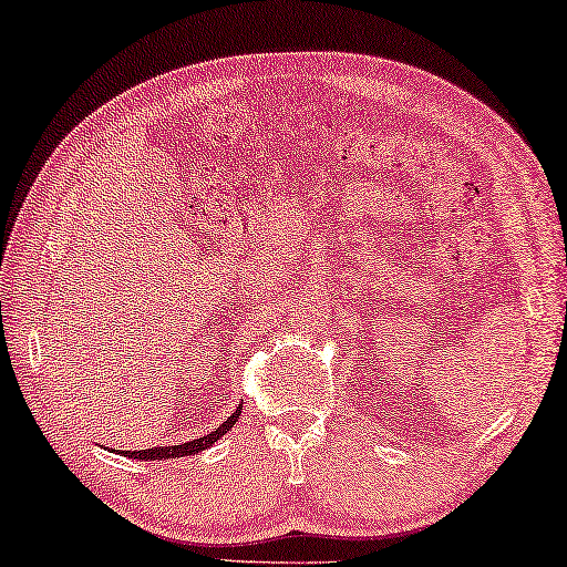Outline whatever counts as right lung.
Listing matches in <instances>:
<instances>
[{
  "label": "right lung",
  "mask_w": 567,
  "mask_h": 567,
  "mask_svg": "<svg viewBox=\"0 0 567 567\" xmlns=\"http://www.w3.org/2000/svg\"><path fill=\"white\" fill-rule=\"evenodd\" d=\"M240 416V406L238 410L228 416L226 422H223L216 432L206 434V437L200 440H193V442H185V444H173V447H155V450H125L120 454H125V457L130 460H173V457H188V454H198L203 450L213 447V442L220 440L223 434H226L230 426H234L238 422Z\"/></svg>",
  "instance_id": "add662e5"
}]
</instances>
